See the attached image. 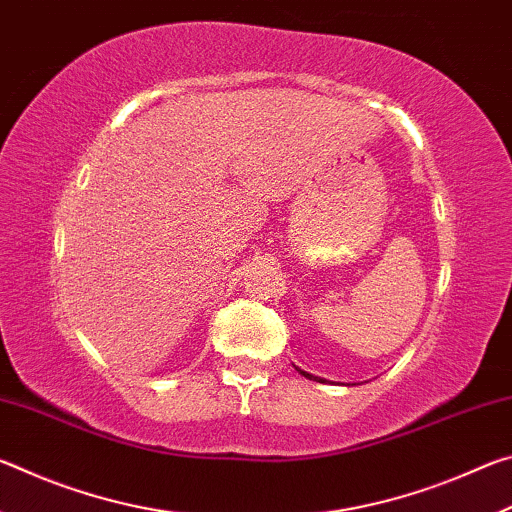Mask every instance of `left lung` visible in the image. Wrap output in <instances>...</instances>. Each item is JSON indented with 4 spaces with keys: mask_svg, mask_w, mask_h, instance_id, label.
I'll return each instance as SVG.
<instances>
[{
    "mask_svg": "<svg viewBox=\"0 0 512 512\" xmlns=\"http://www.w3.org/2000/svg\"><path fill=\"white\" fill-rule=\"evenodd\" d=\"M298 372H300V375H305L307 379H314V381H320V384H323V381H325V379H320V377H314V375H309V372H305V370H300V368H298Z\"/></svg>",
    "mask_w": 512,
    "mask_h": 512,
    "instance_id": "1",
    "label": "left lung"
}]
</instances>
